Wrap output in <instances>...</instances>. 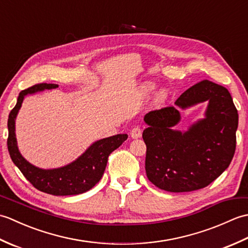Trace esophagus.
I'll return each mask as SVG.
<instances>
[{"label": "esophagus", "mask_w": 248, "mask_h": 248, "mask_svg": "<svg viewBox=\"0 0 248 248\" xmlns=\"http://www.w3.org/2000/svg\"><path fill=\"white\" fill-rule=\"evenodd\" d=\"M130 135L132 139H139L141 136V130L140 127H134L132 130H131Z\"/></svg>", "instance_id": "1"}]
</instances>
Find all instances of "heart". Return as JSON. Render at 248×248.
I'll use <instances>...</instances> for the list:
<instances>
[{"label":"heart","instance_id":"b5f03b06","mask_svg":"<svg viewBox=\"0 0 248 248\" xmlns=\"http://www.w3.org/2000/svg\"><path fill=\"white\" fill-rule=\"evenodd\" d=\"M155 88V84H152L150 82H147V83L144 84L143 86H141V93H143L144 94H146V96H147V94L151 93L152 91H154ZM167 98H168V91H167V89H165V88H162L161 91L156 93L155 101L156 104L161 105V104H163V103L166 101Z\"/></svg>","mask_w":248,"mask_h":248}]
</instances>
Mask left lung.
<instances>
[{"label":"left lung","instance_id":"1","mask_svg":"<svg viewBox=\"0 0 248 248\" xmlns=\"http://www.w3.org/2000/svg\"><path fill=\"white\" fill-rule=\"evenodd\" d=\"M204 101L209 102L204 118L186 132L172 129L181 119L175 107L145 115L146 173L159 188L182 193L205 187L232 160L239 115L227 88L203 80L184 92L175 104L184 109Z\"/></svg>","mask_w":248,"mask_h":248}]
</instances>
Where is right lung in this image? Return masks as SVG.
Listing matches in <instances>:
<instances>
[{"label":"right lung","mask_w":248,"mask_h":248,"mask_svg":"<svg viewBox=\"0 0 248 248\" xmlns=\"http://www.w3.org/2000/svg\"><path fill=\"white\" fill-rule=\"evenodd\" d=\"M56 87H59L57 84L41 83L19 93L17 104L8 116L7 148L15 165L37 189L55 196L78 195L89 191L100 181L107 167L108 155L128 139V135L117 134L94 141L81 156L66 166L43 170L31 165L19 152L15 133V120L26 94Z\"/></svg>","instance_id":"add662e5"}]
</instances>
